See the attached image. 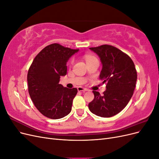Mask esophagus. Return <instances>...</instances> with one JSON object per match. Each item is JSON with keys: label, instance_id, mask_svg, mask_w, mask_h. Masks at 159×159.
<instances>
[{"label": "esophagus", "instance_id": "esophagus-1", "mask_svg": "<svg viewBox=\"0 0 159 159\" xmlns=\"http://www.w3.org/2000/svg\"><path fill=\"white\" fill-rule=\"evenodd\" d=\"M78 91H88V89L82 88V87H78Z\"/></svg>", "mask_w": 159, "mask_h": 159}]
</instances>
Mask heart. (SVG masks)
I'll list each match as a JSON object with an SVG mask.
<instances>
[{
    "mask_svg": "<svg viewBox=\"0 0 159 159\" xmlns=\"http://www.w3.org/2000/svg\"><path fill=\"white\" fill-rule=\"evenodd\" d=\"M95 58V57L93 56H85V60H86V61H88L91 59H93Z\"/></svg>",
    "mask_w": 159,
    "mask_h": 159,
    "instance_id": "heart-1",
    "label": "heart"
}]
</instances>
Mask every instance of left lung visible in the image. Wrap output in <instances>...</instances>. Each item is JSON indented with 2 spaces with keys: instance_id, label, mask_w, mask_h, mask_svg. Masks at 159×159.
Returning a JSON list of instances; mask_svg holds the SVG:
<instances>
[{
  "instance_id": "8db88e82",
  "label": "left lung",
  "mask_w": 159,
  "mask_h": 159,
  "mask_svg": "<svg viewBox=\"0 0 159 159\" xmlns=\"http://www.w3.org/2000/svg\"><path fill=\"white\" fill-rule=\"evenodd\" d=\"M89 49L99 57L102 64L99 78L107 85L103 95L93 91L94 99L88 107L98 116L111 117L121 112L132 97L137 79L135 67L131 57L113 46Z\"/></svg>"
}]
</instances>
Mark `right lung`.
Instances as JSON below:
<instances>
[{
    "instance_id": "right-lung-1",
    "label": "right lung",
    "mask_w": 159,
    "mask_h": 159,
    "mask_svg": "<svg viewBox=\"0 0 159 159\" xmlns=\"http://www.w3.org/2000/svg\"><path fill=\"white\" fill-rule=\"evenodd\" d=\"M78 51L52 44L32 61L27 75L28 92L35 107L46 117L58 119L71 112L78 89L64 88L59 82L67 74V62Z\"/></svg>"
}]
</instances>
